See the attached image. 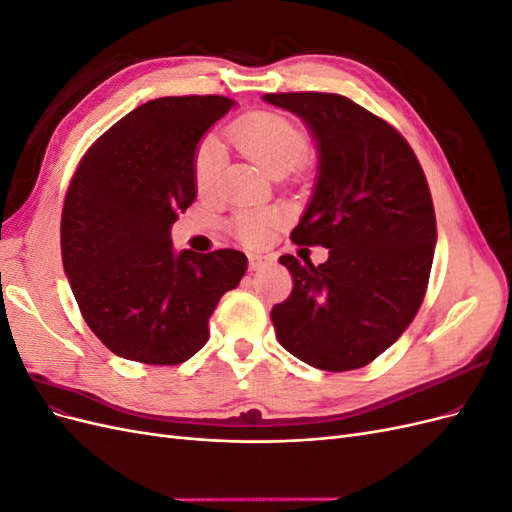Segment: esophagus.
<instances>
[{"label":"esophagus","mask_w":512,"mask_h":512,"mask_svg":"<svg viewBox=\"0 0 512 512\" xmlns=\"http://www.w3.org/2000/svg\"><path fill=\"white\" fill-rule=\"evenodd\" d=\"M247 262H250V269L252 271H258L262 267H267L269 262H271V258L269 256H262V254H250V256H247Z\"/></svg>","instance_id":"1"}]
</instances>
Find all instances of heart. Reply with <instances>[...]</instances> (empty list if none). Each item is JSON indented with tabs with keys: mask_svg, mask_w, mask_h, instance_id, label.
Here are the masks:
<instances>
[{
	"mask_svg": "<svg viewBox=\"0 0 512 512\" xmlns=\"http://www.w3.org/2000/svg\"><path fill=\"white\" fill-rule=\"evenodd\" d=\"M230 138L265 173L286 175L297 166L309 149L307 134L292 119L280 113L258 111L232 123ZM224 170V149L215 136H205L194 149L192 179L200 196L218 188ZM280 220L273 211H241L235 218L237 237L245 243H262Z\"/></svg>",
	"mask_w": 512,
	"mask_h": 512,
	"instance_id": "heart-1",
	"label": "heart"
}]
</instances>
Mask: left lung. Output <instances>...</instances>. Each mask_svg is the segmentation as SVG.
<instances>
[{
	"instance_id": "1",
	"label": "left lung",
	"mask_w": 512,
	"mask_h": 512,
	"mask_svg": "<svg viewBox=\"0 0 512 512\" xmlns=\"http://www.w3.org/2000/svg\"><path fill=\"white\" fill-rule=\"evenodd\" d=\"M262 100L301 117L314 136L318 175L290 239L329 247L318 267L280 258L294 286L271 309L275 335L307 365L359 369L397 342L423 303L438 237L425 173L404 136L344 96Z\"/></svg>"
}]
</instances>
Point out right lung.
Masks as SVG:
<instances>
[{"instance_id": "right-lung-1", "label": "right lung", "mask_w": 512, "mask_h": 512, "mask_svg": "<svg viewBox=\"0 0 512 512\" xmlns=\"http://www.w3.org/2000/svg\"><path fill=\"white\" fill-rule=\"evenodd\" d=\"M235 100L158 98L134 108L85 153L61 213V260L89 329L121 359L179 365L209 339L237 250L175 252L170 226L196 188L192 156Z\"/></svg>"}]
</instances>
